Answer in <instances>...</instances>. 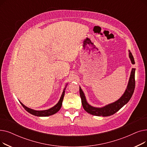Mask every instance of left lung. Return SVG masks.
Returning a JSON list of instances; mask_svg holds the SVG:
<instances>
[{
  "instance_id": "obj_1",
  "label": "left lung",
  "mask_w": 147,
  "mask_h": 147,
  "mask_svg": "<svg viewBox=\"0 0 147 147\" xmlns=\"http://www.w3.org/2000/svg\"><path fill=\"white\" fill-rule=\"evenodd\" d=\"M129 57L132 64H135V61L132 53L129 51ZM135 68H132L130 73V76L127 88L124 92V94L116 101L113 103L106 105L104 107L99 108L95 107L90 105L87 101L85 95L82 90L80 86L79 87L80 95L82 99V104L84 110L87 113L96 116L107 117L110 116L116 112H117L120 109L126 105L132 97L135 87Z\"/></svg>"
}]
</instances>
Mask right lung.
<instances>
[{"instance_id":"right-lung-1","label":"right lung","mask_w":147,"mask_h":147,"mask_svg":"<svg viewBox=\"0 0 147 147\" xmlns=\"http://www.w3.org/2000/svg\"><path fill=\"white\" fill-rule=\"evenodd\" d=\"M68 83L66 84V86L65 87V88L63 90V94H62L61 98L59 100L58 102L55 105L53 106V107L51 108V109H48V110H33L32 109H30V108L26 107V105H24L23 104L21 101H20V104L22 105V106L24 108V109L28 111L29 113L32 114L35 116H38V117H47V116H49V115H53L54 114L57 113L61 108L62 106V104H63V99H64V94H65V90L66 89V87L67 86Z\"/></svg>"}]
</instances>
